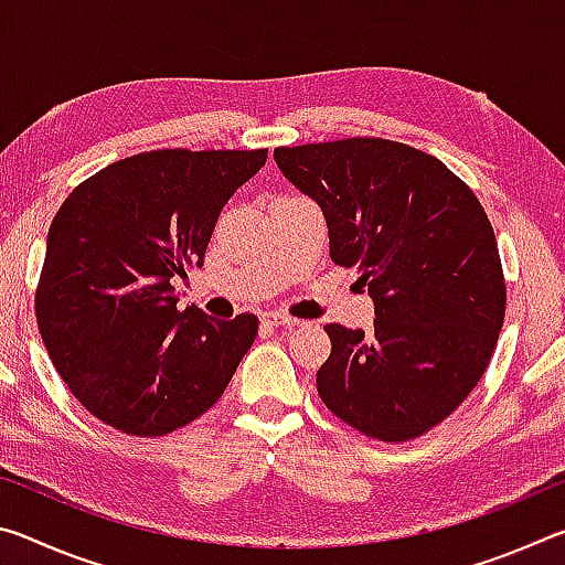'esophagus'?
I'll use <instances>...</instances> for the list:
<instances>
[{
	"mask_svg": "<svg viewBox=\"0 0 565 565\" xmlns=\"http://www.w3.org/2000/svg\"><path fill=\"white\" fill-rule=\"evenodd\" d=\"M264 321L266 323H271V327H286V329H291V327H299V319H294V317H289V313H279V311H269V313H264Z\"/></svg>",
	"mask_w": 565,
	"mask_h": 565,
	"instance_id": "obj_1",
	"label": "esophagus"
}]
</instances>
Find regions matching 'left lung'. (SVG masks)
<instances>
[{
  "mask_svg": "<svg viewBox=\"0 0 565 565\" xmlns=\"http://www.w3.org/2000/svg\"><path fill=\"white\" fill-rule=\"evenodd\" d=\"M291 184L321 206L331 262L359 266L374 331L329 323L317 388L363 436L411 441L454 414L499 341L505 284L481 202L444 161L353 137L279 147Z\"/></svg>",
  "mask_w": 565,
  "mask_h": 565,
  "instance_id": "left-lung-1",
  "label": "left lung"
}]
</instances>
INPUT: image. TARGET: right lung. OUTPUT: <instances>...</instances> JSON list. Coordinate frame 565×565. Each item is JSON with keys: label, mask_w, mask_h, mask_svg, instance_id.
Here are the masks:
<instances>
[{"label": "right lung", "mask_w": 565, "mask_h": 565, "mask_svg": "<svg viewBox=\"0 0 565 565\" xmlns=\"http://www.w3.org/2000/svg\"><path fill=\"white\" fill-rule=\"evenodd\" d=\"M266 149H157L82 181L56 212L36 289V323L76 401L129 436H164L206 414L259 331L177 309L171 281L202 266L234 191Z\"/></svg>", "instance_id": "add662e5"}]
</instances>
